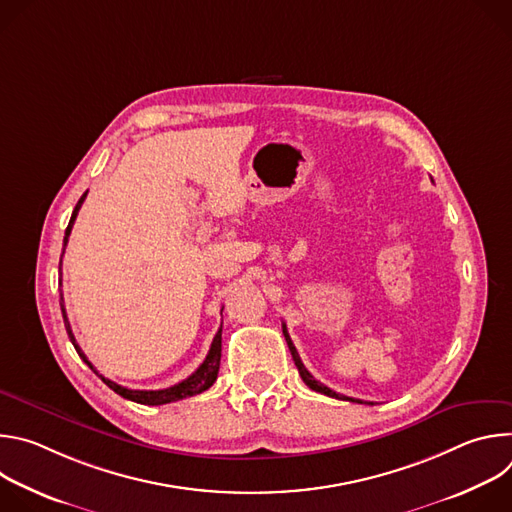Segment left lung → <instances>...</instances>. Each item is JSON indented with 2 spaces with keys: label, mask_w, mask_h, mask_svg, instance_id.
I'll return each instance as SVG.
<instances>
[{
  "label": "left lung",
  "mask_w": 512,
  "mask_h": 512,
  "mask_svg": "<svg viewBox=\"0 0 512 512\" xmlns=\"http://www.w3.org/2000/svg\"><path fill=\"white\" fill-rule=\"evenodd\" d=\"M281 328H283V336H285V342H287V346H289V352H291V356H294V362H296V367H298V371H300V377H302V381H304L312 391L322 393V395H328V397H334V399H340V401H356V403H362L360 399H352V397L340 395V393L328 389L326 385H322L320 381H316V379L310 375V371L304 367V362H302V358H300V354H298L294 342H291V338H289V334H287V326H285L283 322H281ZM371 405H373V403H371Z\"/></svg>",
  "instance_id": "obj_1"
}]
</instances>
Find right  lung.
Here are the masks:
<instances>
[{"instance_id": "obj_1", "label": "right lung", "mask_w": 512, "mask_h": 512, "mask_svg": "<svg viewBox=\"0 0 512 512\" xmlns=\"http://www.w3.org/2000/svg\"><path fill=\"white\" fill-rule=\"evenodd\" d=\"M85 196H87V192L81 196V200L77 202L75 210H72L70 223H68V227H66V231H64V247H66V243H68V235H70V231H72V225H75V218H77V214H79V210H81V204L85 202ZM62 253H64V251H62ZM60 265H62V257H60ZM60 310H62L64 326H66V332H68V338H70L72 346H75V350L79 352V356L89 364L91 371H95V367L89 362V358L85 356V352L81 350V346L77 344L75 334H72V330H70V324H68V318H66L64 306H62V298H60ZM221 336H223V326L218 328V332L214 334L212 344H210V350H208V354H206V358H204V362L200 364V367H198L188 379H184L182 383H178V385H174V387H168V389H160V391H133V389L121 387V385H117V383L105 379V377L99 375L97 371H95V373L101 377V381H103L109 389H113V391H115L117 395H121L123 399H129V401H135V403H141V405H164V403H174V401H180V399L198 395V393L206 391L208 387H212V383H214L216 377H218V367H221V346H223V344H221V342H223Z\"/></svg>"}]
</instances>
